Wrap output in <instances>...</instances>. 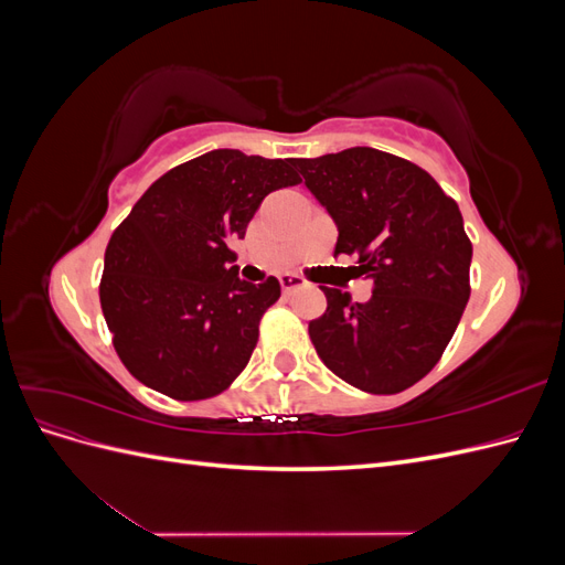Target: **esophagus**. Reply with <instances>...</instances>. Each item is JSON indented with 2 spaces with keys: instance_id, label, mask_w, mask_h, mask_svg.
<instances>
[{
  "instance_id": "obj_1",
  "label": "esophagus",
  "mask_w": 565,
  "mask_h": 565,
  "mask_svg": "<svg viewBox=\"0 0 565 565\" xmlns=\"http://www.w3.org/2000/svg\"><path fill=\"white\" fill-rule=\"evenodd\" d=\"M280 287L285 295H292L297 289L306 287V280L301 276H295V273H285V276H280Z\"/></svg>"
}]
</instances>
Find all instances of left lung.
<instances>
[{
	"label": "left lung",
	"instance_id": "obj_1",
	"mask_svg": "<svg viewBox=\"0 0 565 565\" xmlns=\"http://www.w3.org/2000/svg\"><path fill=\"white\" fill-rule=\"evenodd\" d=\"M306 188L372 280L365 303L334 287L309 322L320 361L367 393H401L440 361L471 295V241L457 202L422 167L374 148L295 158Z\"/></svg>",
	"mask_w": 565,
	"mask_h": 565
}]
</instances>
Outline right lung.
I'll return each mask as SVG.
<instances>
[{
  "mask_svg": "<svg viewBox=\"0 0 565 565\" xmlns=\"http://www.w3.org/2000/svg\"><path fill=\"white\" fill-rule=\"evenodd\" d=\"M292 158L212 150L152 183L106 247L104 309L119 361L174 401L218 396L245 370L280 282H243L231 243L262 200L297 185Z\"/></svg>",
  "mask_w": 565,
  "mask_h": 565,
  "instance_id": "1",
  "label": "right lung"
}]
</instances>
